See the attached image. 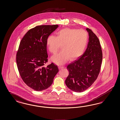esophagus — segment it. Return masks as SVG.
<instances>
[{
  "label": "esophagus",
  "mask_w": 120,
  "mask_h": 120,
  "mask_svg": "<svg viewBox=\"0 0 120 120\" xmlns=\"http://www.w3.org/2000/svg\"><path fill=\"white\" fill-rule=\"evenodd\" d=\"M64 68V66H59V68L60 69H62Z\"/></svg>",
  "instance_id": "34e87169"
}]
</instances>
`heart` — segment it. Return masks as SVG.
Instances as JSON below:
<instances>
[{
	"instance_id": "1",
	"label": "heart",
	"mask_w": 120,
	"mask_h": 120,
	"mask_svg": "<svg viewBox=\"0 0 120 120\" xmlns=\"http://www.w3.org/2000/svg\"><path fill=\"white\" fill-rule=\"evenodd\" d=\"M88 33L84 30L66 28L58 31L56 37L48 36L46 45L49 50L55 54L60 48L62 50L51 58L52 61L58 65L65 64L69 60L78 58L84 52L88 41Z\"/></svg>"
}]
</instances>
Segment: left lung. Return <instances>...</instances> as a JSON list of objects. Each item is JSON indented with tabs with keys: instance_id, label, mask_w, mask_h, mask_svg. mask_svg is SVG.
Listing matches in <instances>:
<instances>
[{
	"instance_id": "left-lung-1",
	"label": "left lung",
	"mask_w": 120,
	"mask_h": 120,
	"mask_svg": "<svg viewBox=\"0 0 120 120\" xmlns=\"http://www.w3.org/2000/svg\"><path fill=\"white\" fill-rule=\"evenodd\" d=\"M89 38L84 54L67 66L69 75L65 84L72 91L81 93L88 89L97 78L102 62L103 54L100 42L93 32L86 28Z\"/></svg>"
}]
</instances>
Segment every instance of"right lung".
Here are the masks:
<instances>
[{"label":"right lung","instance_id":"1","mask_svg":"<svg viewBox=\"0 0 120 120\" xmlns=\"http://www.w3.org/2000/svg\"><path fill=\"white\" fill-rule=\"evenodd\" d=\"M58 26H36L28 31L20 42L16 57L18 71L24 83L35 91L50 87L58 72L57 66L52 63L44 66L48 61L46 39Z\"/></svg>","mask_w":120,"mask_h":120}]
</instances>
